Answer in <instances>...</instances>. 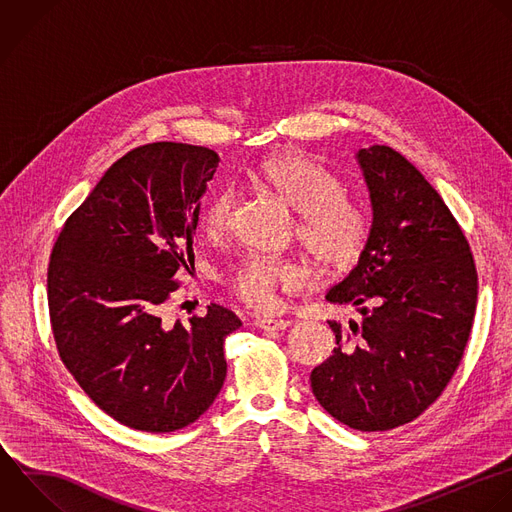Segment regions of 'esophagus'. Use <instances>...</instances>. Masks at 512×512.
<instances>
[{"instance_id":"obj_1","label":"esophagus","mask_w":512,"mask_h":512,"mask_svg":"<svg viewBox=\"0 0 512 512\" xmlns=\"http://www.w3.org/2000/svg\"><path fill=\"white\" fill-rule=\"evenodd\" d=\"M254 324L266 332H278V330H286L290 326V320H282V318H256Z\"/></svg>"}]
</instances>
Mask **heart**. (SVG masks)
I'll use <instances>...</instances> for the list:
<instances>
[{
    "mask_svg": "<svg viewBox=\"0 0 512 512\" xmlns=\"http://www.w3.org/2000/svg\"><path fill=\"white\" fill-rule=\"evenodd\" d=\"M262 180L298 212L296 234L310 256L332 272L352 268L364 254L372 220L366 208L346 196L342 180L298 152H280L264 160ZM236 206V192L224 188L204 206L200 226L208 238H222ZM308 280L296 258L246 256L226 272L224 282L238 300L258 312L280 308L278 290H300Z\"/></svg>",
    "mask_w": 512,
    "mask_h": 512,
    "instance_id": "heart-1",
    "label": "heart"
}]
</instances>
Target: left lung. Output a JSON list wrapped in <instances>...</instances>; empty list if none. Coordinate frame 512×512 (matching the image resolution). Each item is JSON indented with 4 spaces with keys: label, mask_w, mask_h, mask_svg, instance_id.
<instances>
[{
    "label": "left lung",
    "mask_w": 512,
    "mask_h": 512,
    "mask_svg": "<svg viewBox=\"0 0 512 512\" xmlns=\"http://www.w3.org/2000/svg\"><path fill=\"white\" fill-rule=\"evenodd\" d=\"M356 158L372 234L326 300L358 306L362 322L328 320L336 348L310 384L330 416L382 432L420 416L450 382L470 336L478 276L458 222L402 154L372 146Z\"/></svg>",
    "instance_id": "left-lung-1"
}]
</instances>
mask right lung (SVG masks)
<instances>
[{
  "label": "right lung",
  "instance_id": "1",
  "mask_svg": "<svg viewBox=\"0 0 512 512\" xmlns=\"http://www.w3.org/2000/svg\"><path fill=\"white\" fill-rule=\"evenodd\" d=\"M204 146L154 142L104 174L66 220L48 266V304L62 362L82 390L134 430L198 420L224 378V340L240 318L210 304L166 324L162 304L190 270L200 198L218 168Z\"/></svg>",
  "mask_w": 512,
  "mask_h": 512
}]
</instances>
